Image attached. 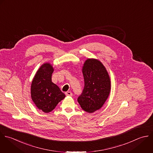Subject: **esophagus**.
Listing matches in <instances>:
<instances>
[{
  "label": "esophagus",
  "mask_w": 153,
  "mask_h": 153,
  "mask_svg": "<svg viewBox=\"0 0 153 153\" xmlns=\"http://www.w3.org/2000/svg\"><path fill=\"white\" fill-rule=\"evenodd\" d=\"M65 94L66 95L70 96V97H71V96L73 95V94H72L71 92H70V91H67V92H66L65 93Z\"/></svg>",
  "instance_id": "esophagus-1"
}]
</instances>
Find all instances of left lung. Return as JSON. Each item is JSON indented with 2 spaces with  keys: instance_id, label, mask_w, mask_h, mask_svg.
<instances>
[{
  "instance_id": "left-lung-1",
  "label": "left lung",
  "mask_w": 153,
  "mask_h": 153,
  "mask_svg": "<svg viewBox=\"0 0 153 153\" xmlns=\"http://www.w3.org/2000/svg\"><path fill=\"white\" fill-rule=\"evenodd\" d=\"M85 86L77 101L89 113L101 108L110 92V79L103 64L95 59H88L83 67Z\"/></svg>"
}]
</instances>
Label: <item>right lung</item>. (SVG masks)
I'll list each match as a JSON object with an SVG mask.
<instances>
[{"label":"right lung","mask_w":153,"mask_h":153,"mask_svg":"<svg viewBox=\"0 0 153 153\" xmlns=\"http://www.w3.org/2000/svg\"><path fill=\"white\" fill-rule=\"evenodd\" d=\"M52 66L49 63L42 65L32 81L31 96L37 107L47 113L52 111L65 95L59 87L52 82Z\"/></svg>","instance_id":"obj_1"}]
</instances>
